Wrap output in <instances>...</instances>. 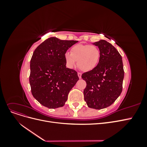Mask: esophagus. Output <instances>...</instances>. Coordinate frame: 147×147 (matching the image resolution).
<instances>
[{
  "instance_id": "1",
  "label": "esophagus",
  "mask_w": 147,
  "mask_h": 147,
  "mask_svg": "<svg viewBox=\"0 0 147 147\" xmlns=\"http://www.w3.org/2000/svg\"><path fill=\"white\" fill-rule=\"evenodd\" d=\"M78 78L80 79L82 78V74L80 72H78Z\"/></svg>"
}]
</instances>
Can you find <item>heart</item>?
<instances>
[{"instance_id":"b5f03b06","label":"heart","mask_w":147,"mask_h":147,"mask_svg":"<svg viewBox=\"0 0 147 147\" xmlns=\"http://www.w3.org/2000/svg\"><path fill=\"white\" fill-rule=\"evenodd\" d=\"M64 58L68 67L72 69L77 61V65L80 69L84 72H88L98 65L100 51L94 45L78 44L71 48L70 53H65Z\"/></svg>"}]
</instances>
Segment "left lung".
Listing matches in <instances>:
<instances>
[{"mask_svg": "<svg viewBox=\"0 0 147 147\" xmlns=\"http://www.w3.org/2000/svg\"><path fill=\"white\" fill-rule=\"evenodd\" d=\"M98 47L100 58L96 67L82 74L86 82L84 99L90 108L100 110L112 105L122 91L124 70L121 56L104 40L92 43Z\"/></svg>", "mask_w": 147, "mask_h": 147, "instance_id": "obj_1", "label": "left lung"}]
</instances>
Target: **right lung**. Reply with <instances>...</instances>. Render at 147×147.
<instances>
[{
    "label": "right lung",
    "mask_w": 147,
    "mask_h": 147,
    "mask_svg": "<svg viewBox=\"0 0 147 147\" xmlns=\"http://www.w3.org/2000/svg\"><path fill=\"white\" fill-rule=\"evenodd\" d=\"M78 42L50 37L38 45L30 63L29 83L34 98L49 109L63 107L79 80L76 71L66 67L64 55Z\"/></svg>",
    "instance_id": "right-lung-1"
}]
</instances>
